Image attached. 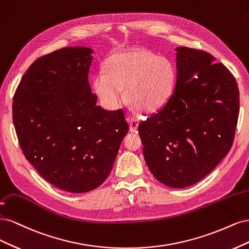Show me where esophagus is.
<instances>
[{
    "label": "esophagus",
    "mask_w": 249,
    "mask_h": 249,
    "mask_svg": "<svg viewBox=\"0 0 249 249\" xmlns=\"http://www.w3.org/2000/svg\"><path fill=\"white\" fill-rule=\"evenodd\" d=\"M139 127V120L136 118H129V129L131 132H135Z\"/></svg>",
    "instance_id": "esophagus-1"
}]
</instances>
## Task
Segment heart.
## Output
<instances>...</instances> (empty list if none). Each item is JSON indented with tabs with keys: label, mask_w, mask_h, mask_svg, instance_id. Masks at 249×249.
I'll use <instances>...</instances> for the list:
<instances>
[{
	"label": "heart",
	"mask_w": 249,
	"mask_h": 249,
	"mask_svg": "<svg viewBox=\"0 0 249 249\" xmlns=\"http://www.w3.org/2000/svg\"><path fill=\"white\" fill-rule=\"evenodd\" d=\"M177 69L164 55L146 50H131L111 54L106 71L93 79L94 91L104 107L114 109L126 98L142 113L162 108L174 93Z\"/></svg>",
	"instance_id": "1"
}]
</instances>
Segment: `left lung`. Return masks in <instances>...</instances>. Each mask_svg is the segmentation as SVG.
Masks as SVG:
<instances>
[{"label": "left lung", "instance_id": "1", "mask_svg": "<svg viewBox=\"0 0 249 249\" xmlns=\"http://www.w3.org/2000/svg\"><path fill=\"white\" fill-rule=\"evenodd\" d=\"M172 97L140 123L146 163L164 185L183 188L212 172L231 148L239 117L236 79L205 51L178 47Z\"/></svg>", "mask_w": 249, "mask_h": 249}]
</instances>
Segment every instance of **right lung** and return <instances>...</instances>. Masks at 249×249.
I'll return each instance as SVG.
<instances>
[{"instance_id": "right-lung-1", "label": "right lung", "mask_w": 249, "mask_h": 249, "mask_svg": "<svg viewBox=\"0 0 249 249\" xmlns=\"http://www.w3.org/2000/svg\"><path fill=\"white\" fill-rule=\"evenodd\" d=\"M93 51L63 47L38 58L13 96L22 153L52 185L72 194L100 186L129 126L123 109L97 106L88 81Z\"/></svg>"}]
</instances>
